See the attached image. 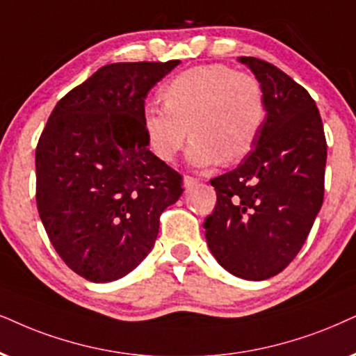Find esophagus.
Wrapping results in <instances>:
<instances>
[{
	"mask_svg": "<svg viewBox=\"0 0 356 356\" xmlns=\"http://www.w3.org/2000/svg\"><path fill=\"white\" fill-rule=\"evenodd\" d=\"M197 184H199V179L192 177V175H186V177H184V187H186V188L195 187Z\"/></svg>",
	"mask_w": 356,
	"mask_h": 356,
	"instance_id": "obj_1",
	"label": "esophagus"
}]
</instances>
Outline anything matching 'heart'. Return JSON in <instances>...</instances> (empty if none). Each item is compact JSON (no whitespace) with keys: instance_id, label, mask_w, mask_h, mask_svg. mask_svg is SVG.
Segmentation results:
<instances>
[{"instance_id":"obj_1","label":"heart","mask_w":356,"mask_h":356,"mask_svg":"<svg viewBox=\"0 0 356 356\" xmlns=\"http://www.w3.org/2000/svg\"><path fill=\"white\" fill-rule=\"evenodd\" d=\"M161 97L164 106L143 108V128L151 152L164 163L177 157L187 136V159L197 168L238 163L258 143L268 115L259 80L225 64L181 72Z\"/></svg>"}]
</instances>
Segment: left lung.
<instances>
[{"instance_id":"1","label":"left lung","mask_w":356,"mask_h":356,"mask_svg":"<svg viewBox=\"0 0 356 356\" xmlns=\"http://www.w3.org/2000/svg\"><path fill=\"white\" fill-rule=\"evenodd\" d=\"M238 60L259 80L268 115L241 164L210 181L217 205L204 228L228 273L263 281L281 273L307 240L323 202L327 141L307 90L266 60Z\"/></svg>"}]
</instances>
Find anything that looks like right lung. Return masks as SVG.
Wrapping results in <instances>:
<instances>
[{"label":"right lung","instance_id":"right-lung-1","mask_svg":"<svg viewBox=\"0 0 356 356\" xmlns=\"http://www.w3.org/2000/svg\"><path fill=\"white\" fill-rule=\"evenodd\" d=\"M179 60L118 62L60 98L35 147V202L49 240L92 282L123 277L146 258L182 175L147 149V92Z\"/></svg>","mask_w":356,"mask_h":356}]
</instances>
